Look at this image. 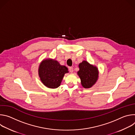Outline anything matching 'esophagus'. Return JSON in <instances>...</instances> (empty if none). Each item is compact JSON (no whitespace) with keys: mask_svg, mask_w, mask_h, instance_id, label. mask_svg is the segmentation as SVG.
Listing matches in <instances>:
<instances>
[{"mask_svg":"<svg viewBox=\"0 0 135 135\" xmlns=\"http://www.w3.org/2000/svg\"><path fill=\"white\" fill-rule=\"evenodd\" d=\"M69 71L70 73H73V67H70L69 68Z\"/></svg>","mask_w":135,"mask_h":135,"instance_id":"34e87169","label":"esophagus"}]
</instances>
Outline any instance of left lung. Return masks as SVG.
<instances>
[{
	"instance_id": "8db88e82",
	"label": "left lung",
	"mask_w": 135,
	"mask_h": 135,
	"mask_svg": "<svg viewBox=\"0 0 135 135\" xmlns=\"http://www.w3.org/2000/svg\"><path fill=\"white\" fill-rule=\"evenodd\" d=\"M80 70L78 74L80 78L81 84L84 88H90L97 81L98 78V68L91 65L86 61L79 65Z\"/></svg>"
}]
</instances>
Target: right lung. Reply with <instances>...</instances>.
I'll list each match as a JSON object with an SVG mask.
<instances>
[{
  "label": "right lung",
  "mask_w": 135,
  "mask_h": 135,
  "mask_svg": "<svg viewBox=\"0 0 135 135\" xmlns=\"http://www.w3.org/2000/svg\"><path fill=\"white\" fill-rule=\"evenodd\" d=\"M68 68L52 59L44 60L40 65L38 73L42 83L47 88L55 89L60 85Z\"/></svg>",
  "instance_id": "1"
}]
</instances>
